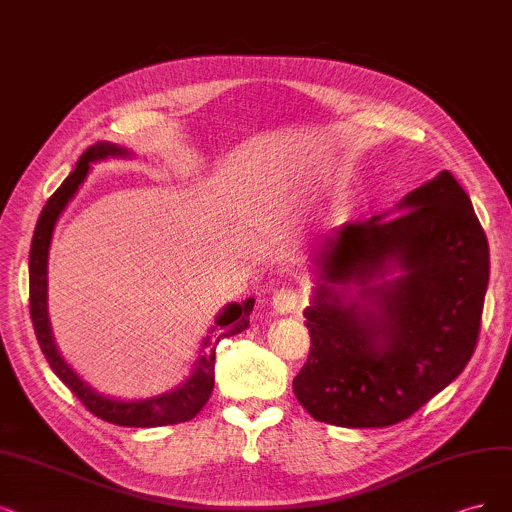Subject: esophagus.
I'll return each mask as SVG.
<instances>
[{"label": "esophagus", "instance_id": "esophagus-1", "mask_svg": "<svg viewBox=\"0 0 512 512\" xmlns=\"http://www.w3.org/2000/svg\"><path fill=\"white\" fill-rule=\"evenodd\" d=\"M272 306L280 314H291L301 306V291L297 287H280L274 291Z\"/></svg>", "mask_w": 512, "mask_h": 512}]
</instances>
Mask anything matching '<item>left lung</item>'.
Returning a JSON list of instances; mask_svg holds the SVG:
<instances>
[{
    "label": "left lung",
    "instance_id": "obj_1",
    "mask_svg": "<svg viewBox=\"0 0 512 512\" xmlns=\"http://www.w3.org/2000/svg\"><path fill=\"white\" fill-rule=\"evenodd\" d=\"M399 208L407 213L339 225L316 257L318 285L304 312L310 354L293 390L318 422L399 424L456 380L477 348L489 246L468 194L443 170ZM388 262L404 276L371 286ZM348 281L373 311L345 304L336 287Z\"/></svg>",
    "mask_w": 512,
    "mask_h": 512
}]
</instances>
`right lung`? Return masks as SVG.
I'll list each match as a JSON object with an SVG mask.
<instances>
[{"instance_id": "1", "label": "right lung", "mask_w": 512, "mask_h": 512, "mask_svg": "<svg viewBox=\"0 0 512 512\" xmlns=\"http://www.w3.org/2000/svg\"><path fill=\"white\" fill-rule=\"evenodd\" d=\"M128 151L111 145L107 141L94 143L88 147L78 160L73 173L61 183V187L50 196L46 202L44 211L37 219L33 240H31V253H29V312H31V323L35 329L37 344H40L48 365L52 371L61 377V382L78 396L82 405L97 415V418L118 424V426H130V428H151V426H168V424H181L189 422L200 413V409L206 405L208 396L213 392L215 386V348L223 337H232L240 331L249 327V316L255 306V299H246L244 304H230L223 314L217 318V327L221 333L217 339L211 342V335L204 339V352L198 356L194 365V373L189 380L177 388L175 392H168L156 399L147 401H113L107 399L103 394L94 392L88 384H84L73 369L63 361V356L56 350L50 333L48 323V310H46V291H48V280H46V268H48V249L52 240V230L56 225V219L61 217L63 208L78 192V187L88 175L90 162L103 160L107 156H126Z\"/></svg>"}]
</instances>
